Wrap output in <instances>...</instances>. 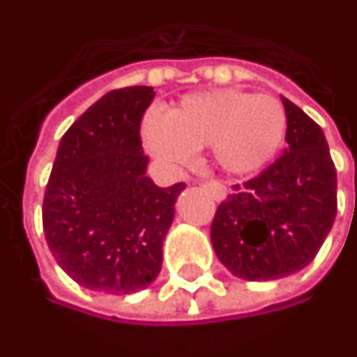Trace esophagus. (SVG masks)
I'll list each match as a JSON object with an SVG mask.
<instances>
[{"label": "esophagus", "instance_id": "esophagus-1", "mask_svg": "<svg viewBox=\"0 0 357 357\" xmlns=\"http://www.w3.org/2000/svg\"><path fill=\"white\" fill-rule=\"evenodd\" d=\"M204 187L211 191V195H213L216 201H224V199H226V195H228V189L222 185L220 181H216V179L206 181V183H204Z\"/></svg>", "mask_w": 357, "mask_h": 357}]
</instances>
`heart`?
Here are the masks:
<instances>
[{
    "mask_svg": "<svg viewBox=\"0 0 357 357\" xmlns=\"http://www.w3.org/2000/svg\"><path fill=\"white\" fill-rule=\"evenodd\" d=\"M146 151L170 168L211 146L218 168L243 176L273 158L286 133V112L271 94L208 91L189 94L166 118L149 114L141 127Z\"/></svg>",
    "mask_w": 357,
    "mask_h": 357,
    "instance_id": "heart-1",
    "label": "heart"
}]
</instances>
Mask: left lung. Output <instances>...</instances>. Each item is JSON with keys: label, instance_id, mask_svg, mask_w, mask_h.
Masks as SVG:
<instances>
[{"label": "left lung", "instance_id": "1", "mask_svg": "<svg viewBox=\"0 0 357 357\" xmlns=\"http://www.w3.org/2000/svg\"><path fill=\"white\" fill-rule=\"evenodd\" d=\"M286 149L243 185H234L211 226L216 257L234 276L276 280L307 266L336 216V170L323 129L294 102Z\"/></svg>", "mask_w": 357, "mask_h": 357}]
</instances>
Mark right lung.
Returning <instances> with one entry per match:
<instances>
[{"mask_svg":"<svg viewBox=\"0 0 357 357\" xmlns=\"http://www.w3.org/2000/svg\"><path fill=\"white\" fill-rule=\"evenodd\" d=\"M153 86L104 94L61 137L42 224L75 282L94 291L144 290L162 268V243L185 183L158 187L146 176L141 119Z\"/></svg>","mask_w":357,"mask_h":357,"instance_id":"obj_1","label":"right lung"}]
</instances>
